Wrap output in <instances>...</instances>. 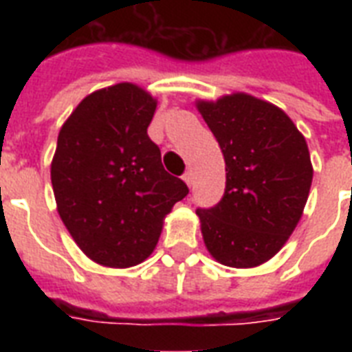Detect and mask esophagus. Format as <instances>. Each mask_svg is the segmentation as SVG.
<instances>
[{
  "label": "esophagus",
  "mask_w": 352,
  "mask_h": 352,
  "mask_svg": "<svg viewBox=\"0 0 352 352\" xmlns=\"http://www.w3.org/2000/svg\"><path fill=\"white\" fill-rule=\"evenodd\" d=\"M182 181L186 182L188 186H192V184H193V173H192V171H186V173L182 175Z\"/></svg>",
  "instance_id": "34e87169"
}]
</instances>
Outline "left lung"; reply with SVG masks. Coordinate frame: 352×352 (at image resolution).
<instances>
[{
  "label": "left lung",
  "mask_w": 352,
  "mask_h": 352,
  "mask_svg": "<svg viewBox=\"0 0 352 352\" xmlns=\"http://www.w3.org/2000/svg\"><path fill=\"white\" fill-rule=\"evenodd\" d=\"M226 164L223 199L197 208L204 245L219 263L257 267L281 250L305 208L312 164L285 111L245 93L197 102Z\"/></svg>",
  "instance_id": "8db88e82"
}]
</instances>
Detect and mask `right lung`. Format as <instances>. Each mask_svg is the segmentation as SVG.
I'll return each mask as SVG.
<instances>
[{
  "label": "right lung",
  "instance_id": "obj_1",
  "mask_svg": "<svg viewBox=\"0 0 352 352\" xmlns=\"http://www.w3.org/2000/svg\"><path fill=\"white\" fill-rule=\"evenodd\" d=\"M157 100L133 84L95 91L60 129L51 164L58 214L80 250L104 267L142 263L164 217L188 195L148 137Z\"/></svg>",
  "mask_w": 352,
  "mask_h": 352
}]
</instances>
